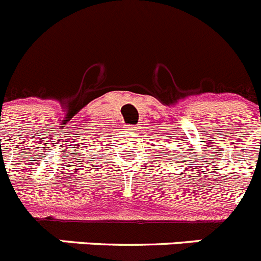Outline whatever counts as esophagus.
Here are the masks:
<instances>
[{
    "instance_id": "obj_1",
    "label": "esophagus",
    "mask_w": 261,
    "mask_h": 261,
    "mask_svg": "<svg viewBox=\"0 0 261 261\" xmlns=\"http://www.w3.org/2000/svg\"><path fill=\"white\" fill-rule=\"evenodd\" d=\"M128 128H130V130H133V128H136V127H128Z\"/></svg>"
}]
</instances>
